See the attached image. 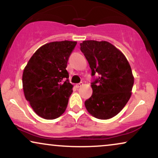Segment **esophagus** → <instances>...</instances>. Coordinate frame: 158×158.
I'll list each match as a JSON object with an SVG mask.
<instances>
[{"label":"esophagus","instance_id":"esophagus-1","mask_svg":"<svg viewBox=\"0 0 158 158\" xmlns=\"http://www.w3.org/2000/svg\"><path fill=\"white\" fill-rule=\"evenodd\" d=\"M83 83H82V82H81V83H77V85H76V86H77V88H81V86H83Z\"/></svg>","mask_w":158,"mask_h":158}]
</instances>
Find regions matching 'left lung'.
Here are the masks:
<instances>
[{"mask_svg": "<svg viewBox=\"0 0 158 158\" xmlns=\"http://www.w3.org/2000/svg\"><path fill=\"white\" fill-rule=\"evenodd\" d=\"M81 50L98 77L91 83L92 96L85 101L87 111L99 119H109L119 113L130 98L134 76L124 54L106 41H83Z\"/></svg>", "mask_w": 158, "mask_h": 158, "instance_id": "1", "label": "left lung"}]
</instances>
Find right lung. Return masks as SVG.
<instances>
[{"label": "right lung", "mask_w": 158, "mask_h": 158, "mask_svg": "<svg viewBox=\"0 0 158 158\" xmlns=\"http://www.w3.org/2000/svg\"><path fill=\"white\" fill-rule=\"evenodd\" d=\"M76 42H49L36 50L22 75L25 98L34 111L45 119H55L65 111L73 85L67 64Z\"/></svg>", "instance_id": "obj_1"}]
</instances>
